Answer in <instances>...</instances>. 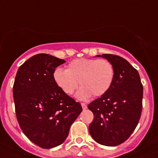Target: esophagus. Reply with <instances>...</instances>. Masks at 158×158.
<instances>
[{
	"label": "esophagus",
	"instance_id": "obj_1",
	"mask_svg": "<svg viewBox=\"0 0 158 158\" xmlns=\"http://www.w3.org/2000/svg\"><path fill=\"white\" fill-rule=\"evenodd\" d=\"M81 106H82V110H85L86 109H87V106H86L85 103H81Z\"/></svg>",
	"mask_w": 158,
	"mask_h": 158
}]
</instances>
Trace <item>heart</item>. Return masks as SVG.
I'll return each mask as SVG.
<instances>
[{
	"label": "heart",
	"instance_id": "1",
	"mask_svg": "<svg viewBox=\"0 0 158 158\" xmlns=\"http://www.w3.org/2000/svg\"><path fill=\"white\" fill-rule=\"evenodd\" d=\"M55 85L66 94L70 95L81 85L75 97L79 100H87L92 95L100 97L110 89L115 69L111 62L105 59L77 58L70 61L66 70L56 68L53 71Z\"/></svg>",
	"mask_w": 158,
	"mask_h": 158
}]
</instances>
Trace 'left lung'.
<instances>
[{"instance_id":"8db88e82","label":"left lung","mask_w":158,"mask_h":158,"mask_svg":"<svg viewBox=\"0 0 158 158\" xmlns=\"http://www.w3.org/2000/svg\"><path fill=\"white\" fill-rule=\"evenodd\" d=\"M96 56L112 63L115 78L110 89L88 105L94 115L89 133L100 145L116 146L126 141L137 126L143 87L138 71L127 60L111 54Z\"/></svg>"}]
</instances>
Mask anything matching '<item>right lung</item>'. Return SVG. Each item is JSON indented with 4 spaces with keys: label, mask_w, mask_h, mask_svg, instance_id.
I'll list each match as a JSON object with an SVG mask.
<instances>
[{
    "label": "right lung",
    "mask_w": 158,
    "mask_h": 158,
    "mask_svg": "<svg viewBox=\"0 0 158 158\" xmlns=\"http://www.w3.org/2000/svg\"><path fill=\"white\" fill-rule=\"evenodd\" d=\"M64 60L38 54L19 68L13 85L17 120L22 132L43 148L65 141L71 124L82 111L79 103L55 85L52 73Z\"/></svg>",
    "instance_id": "1"
}]
</instances>
